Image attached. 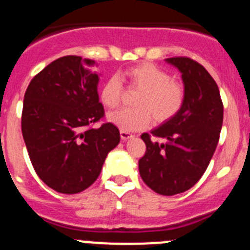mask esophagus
<instances>
[{"mask_svg":"<svg viewBox=\"0 0 250 250\" xmlns=\"http://www.w3.org/2000/svg\"><path fill=\"white\" fill-rule=\"evenodd\" d=\"M132 137H134L133 133H131V132H128V131H125V129H121V138H122L123 141H127Z\"/></svg>","mask_w":250,"mask_h":250,"instance_id":"obj_1","label":"esophagus"}]
</instances>
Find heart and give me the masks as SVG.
Masks as SVG:
<instances>
[{
  "label": "heart",
  "instance_id": "1",
  "mask_svg": "<svg viewBox=\"0 0 250 250\" xmlns=\"http://www.w3.org/2000/svg\"><path fill=\"white\" fill-rule=\"evenodd\" d=\"M121 79L128 88L137 89L133 99L136 108L122 109L109 116V121L121 129L132 132L146 128L152 116L156 122L170 121L181 110L185 102V88L180 82L157 65L141 62L125 69ZM123 97V85L118 77L104 80L99 90V99L108 109L119 107Z\"/></svg>",
  "mask_w": 250,
  "mask_h": 250
}]
</instances>
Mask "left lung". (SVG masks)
Segmentation results:
<instances>
[{
  "label": "left lung",
  "mask_w": 250,
  "mask_h": 250,
  "mask_svg": "<svg viewBox=\"0 0 250 250\" xmlns=\"http://www.w3.org/2000/svg\"><path fill=\"white\" fill-rule=\"evenodd\" d=\"M166 62L182 73L185 102L173 118L151 133H142L146 152L138 168L149 188L172 196L192 188L209 166L220 137L224 107L215 80L203 65L186 56Z\"/></svg>",
  "instance_id": "left-lung-1"
}]
</instances>
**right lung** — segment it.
Wrapping results in <instances>:
<instances>
[{"mask_svg": "<svg viewBox=\"0 0 250 250\" xmlns=\"http://www.w3.org/2000/svg\"><path fill=\"white\" fill-rule=\"evenodd\" d=\"M94 60L62 56L36 74L26 89L21 129L35 171L53 190L78 194L98 179L121 141L99 103Z\"/></svg>", "mask_w": 250, "mask_h": 250, "instance_id": "right-lung-1", "label": "right lung"}]
</instances>
